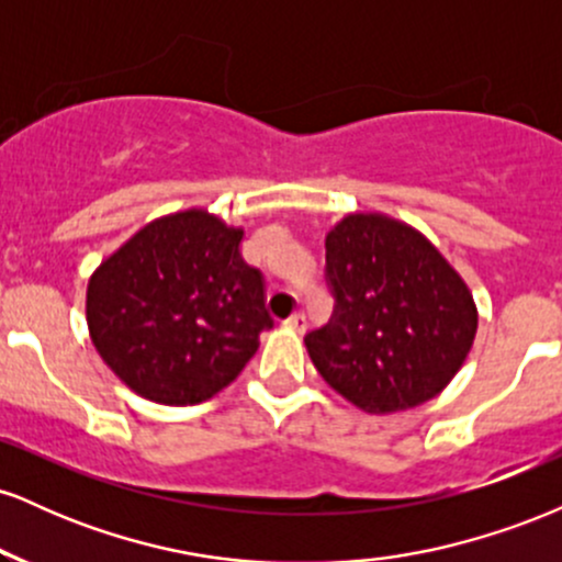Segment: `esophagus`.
Wrapping results in <instances>:
<instances>
[{
	"label": "esophagus",
	"instance_id": "obj_1",
	"mask_svg": "<svg viewBox=\"0 0 562 562\" xmlns=\"http://www.w3.org/2000/svg\"><path fill=\"white\" fill-rule=\"evenodd\" d=\"M285 325H288V327H293V330L303 333V330H306V314H303V312L290 314V317L285 319Z\"/></svg>",
	"mask_w": 562,
	"mask_h": 562
}]
</instances>
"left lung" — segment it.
<instances>
[{
	"label": "left lung",
	"mask_w": 562,
	"mask_h": 562,
	"mask_svg": "<svg viewBox=\"0 0 562 562\" xmlns=\"http://www.w3.org/2000/svg\"><path fill=\"white\" fill-rule=\"evenodd\" d=\"M335 306L303 338L325 383L359 409H409L447 389L473 346L479 312L462 277L417 229L351 214L325 240Z\"/></svg>",
	"instance_id": "1"
}]
</instances>
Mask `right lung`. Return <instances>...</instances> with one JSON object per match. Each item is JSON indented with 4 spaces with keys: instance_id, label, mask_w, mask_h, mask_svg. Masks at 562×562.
<instances>
[{
    "instance_id": "right-lung-1",
    "label": "right lung",
    "mask_w": 562,
    "mask_h": 562,
    "mask_svg": "<svg viewBox=\"0 0 562 562\" xmlns=\"http://www.w3.org/2000/svg\"><path fill=\"white\" fill-rule=\"evenodd\" d=\"M243 229L205 211L158 218L92 274L87 325L105 364L139 396L187 406L243 372L274 325L267 285L243 261Z\"/></svg>"
}]
</instances>
